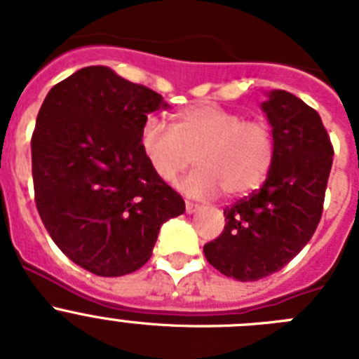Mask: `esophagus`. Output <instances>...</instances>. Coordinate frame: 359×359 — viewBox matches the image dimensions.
Masks as SVG:
<instances>
[{
	"instance_id": "34e87169",
	"label": "esophagus",
	"mask_w": 359,
	"mask_h": 359,
	"mask_svg": "<svg viewBox=\"0 0 359 359\" xmlns=\"http://www.w3.org/2000/svg\"><path fill=\"white\" fill-rule=\"evenodd\" d=\"M185 210H187V214H194V212H198V210H199V205H198V203L187 201V205H185Z\"/></svg>"
}]
</instances>
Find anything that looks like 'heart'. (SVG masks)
Listing matches in <instances>:
<instances>
[{"instance_id":"obj_1","label":"heart","mask_w":359,"mask_h":359,"mask_svg":"<svg viewBox=\"0 0 359 359\" xmlns=\"http://www.w3.org/2000/svg\"><path fill=\"white\" fill-rule=\"evenodd\" d=\"M140 147L161 182L174 183L192 163L198 169L183 183L190 196H244L264 183L275 160L273 129L262 120H244L236 111L196 104L174 115L172 129L149 116Z\"/></svg>"}]
</instances>
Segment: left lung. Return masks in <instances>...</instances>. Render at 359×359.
<instances>
[{"label":"left lung","mask_w":359,"mask_h":359,"mask_svg":"<svg viewBox=\"0 0 359 359\" xmlns=\"http://www.w3.org/2000/svg\"><path fill=\"white\" fill-rule=\"evenodd\" d=\"M275 135L264 185L224 208V230L205 244L207 261L241 282L275 273L315 233L332 167L331 138L313 107L284 90L262 102Z\"/></svg>","instance_id":"obj_1"}]
</instances>
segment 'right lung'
<instances>
[{"instance_id": "add662e5", "label": "right lung", "mask_w": 359, "mask_h": 359, "mask_svg": "<svg viewBox=\"0 0 359 359\" xmlns=\"http://www.w3.org/2000/svg\"><path fill=\"white\" fill-rule=\"evenodd\" d=\"M167 107L147 86L88 66L50 90L32 135L36 207L75 264L120 277L151 259L161 224L185 201L140 147L149 113Z\"/></svg>"}]
</instances>
